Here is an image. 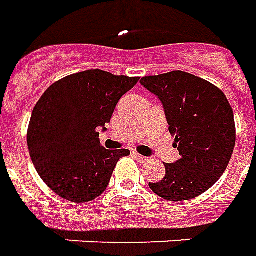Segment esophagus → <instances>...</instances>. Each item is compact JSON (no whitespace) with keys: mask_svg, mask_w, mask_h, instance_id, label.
<instances>
[{"mask_svg":"<svg viewBox=\"0 0 256 256\" xmlns=\"http://www.w3.org/2000/svg\"><path fill=\"white\" fill-rule=\"evenodd\" d=\"M132 154H134V156H135V158H136L139 162H142V164H144V162H148V157H143V156H140V154L136 153V152H134Z\"/></svg>","mask_w":256,"mask_h":256,"instance_id":"esophagus-1","label":"esophagus"}]
</instances>
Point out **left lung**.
I'll list each match as a JSON object with an SVG mask.
<instances>
[{
	"mask_svg": "<svg viewBox=\"0 0 256 256\" xmlns=\"http://www.w3.org/2000/svg\"><path fill=\"white\" fill-rule=\"evenodd\" d=\"M140 84L162 103L180 156L164 164L162 180L148 186L164 200H192L211 189L228 168L236 144L232 106L215 85L179 70L143 77Z\"/></svg>",
	"mask_w": 256,
	"mask_h": 256,
	"instance_id": "8db88e82",
	"label": "left lung"
}]
</instances>
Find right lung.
Here are the masks:
<instances>
[{
    "instance_id": "add662e5",
    "label": "right lung",
    "mask_w": 256,
    "mask_h": 256,
    "mask_svg": "<svg viewBox=\"0 0 256 256\" xmlns=\"http://www.w3.org/2000/svg\"><path fill=\"white\" fill-rule=\"evenodd\" d=\"M139 77L86 70L67 76L45 90L32 110L27 144L38 175L56 194L72 202H86L108 188L121 157L130 150H108L99 130L121 96Z\"/></svg>"
}]
</instances>
